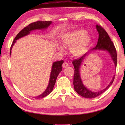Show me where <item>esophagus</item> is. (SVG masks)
Listing matches in <instances>:
<instances>
[{"instance_id":"esophagus-1","label":"esophagus","mask_w":125,"mask_h":125,"mask_svg":"<svg viewBox=\"0 0 125 125\" xmlns=\"http://www.w3.org/2000/svg\"><path fill=\"white\" fill-rule=\"evenodd\" d=\"M68 63H67V62H64V63H63L62 67H63V68L67 67H68Z\"/></svg>"}]
</instances>
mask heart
<instances>
[{
    "label": "heart",
    "instance_id": "obj_1",
    "mask_svg": "<svg viewBox=\"0 0 125 125\" xmlns=\"http://www.w3.org/2000/svg\"><path fill=\"white\" fill-rule=\"evenodd\" d=\"M85 33L84 30H78L68 33L63 37V45L66 47H71L70 52L73 56L80 57L86 52L90 37ZM60 50L62 51L63 48L60 47Z\"/></svg>",
    "mask_w": 125,
    "mask_h": 125
}]
</instances>
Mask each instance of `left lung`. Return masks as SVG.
I'll use <instances>...</instances> for the list:
<instances>
[{"instance_id": "8db88e82", "label": "left lung", "mask_w": 125, "mask_h": 125, "mask_svg": "<svg viewBox=\"0 0 125 125\" xmlns=\"http://www.w3.org/2000/svg\"><path fill=\"white\" fill-rule=\"evenodd\" d=\"M96 27L97 30L99 32V39L96 47L93 48L92 50L99 49L107 51L110 54L111 57L113 58L114 63H115V66L116 67V65H117V52H116V50L113 41L111 40L106 31L105 30V29L102 26L99 25H96ZM86 54V53L80 57V58L73 61L72 63L74 67L73 85L74 86L75 90L78 94L84 97V98L92 99L98 96L101 94H103L104 92H105L113 84L114 80L115 79V76L113 77V80H111L109 85L106 88H105L104 89L101 90L100 92H93L88 89L83 84L79 74L80 66L82 64V62L84 60V58H85Z\"/></svg>"}]
</instances>
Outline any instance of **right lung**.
Listing matches in <instances>:
<instances>
[{"mask_svg": "<svg viewBox=\"0 0 125 125\" xmlns=\"http://www.w3.org/2000/svg\"><path fill=\"white\" fill-rule=\"evenodd\" d=\"M51 21H37L36 22H32L31 24L27 25V26L25 27L24 29H22L18 33V35L16 36L15 37L13 42H12V45L10 47V54H11V50L12 46L14 45L15 42H16V40H17L20 38L24 37L25 36L28 35L30 33V32L31 31L33 30L36 29H46L47 28L48 26H49L50 24H51ZM63 63V61H59L57 62H55L53 63L52 67V71L51 73V76L50 79L49 81V84L46 90L41 95H40L35 97L36 99H41L43 98L44 97L47 96L48 94L52 92L53 89L54 85L56 83L57 78L59 73L61 72L62 71V65Z\"/></svg>", "mask_w": 125, "mask_h": 125, "instance_id": "add662e5", "label": "right lung"}]
</instances>
